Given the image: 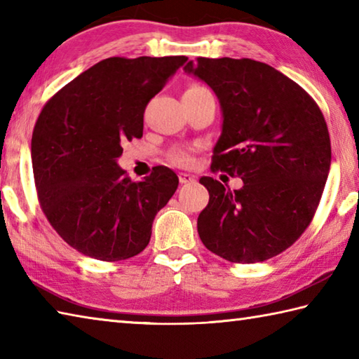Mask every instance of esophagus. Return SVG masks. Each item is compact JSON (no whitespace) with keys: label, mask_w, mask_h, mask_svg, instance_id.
Masks as SVG:
<instances>
[{"label":"esophagus","mask_w":359,"mask_h":359,"mask_svg":"<svg viewBox=\"0 0 359 359\" xmlns=\"http://www.w3.org/2000/svg\"><path fill=\"white\" fill-rule=\"evenodd\" d=\"M179 180L180 184H191V182H194V175L188 172H179Z\"/></svg>","instance_id":"obj_1"}]
</instances>
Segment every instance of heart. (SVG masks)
Listing matches in <instances>:
<instances>
[{
  "instance_id": "b5f03b06",
  "label": "heart",
  "mask_w": 359,
  "mask_h": 359,
  "mask_svg": "<svg viewBox=\"0 0 359 359\" xmlns=\"http://www.w3.org/2000/svg\"><path fill=\"white\" fill-rule=\"evenodd\" d=\"M168 158H170L171 163L177 166H189L193 163V154L188 147H172V149L168 152Z\"/></svg>"
}]
</instances>
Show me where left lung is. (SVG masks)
<instances>
[{
    "label": "left lung",
    "mask_w": 359,
    "mask_h": 359,
    "mask_svg": "<svg viewBox=\"0 0 359 359\" xmlns=\"http://www.w3.org/2000/svg\"><path fill=\"white\" fill-rule=\"evenodd\" d=\"M185 73L199 77L221 104L215 170L238 175L231 189L213 177L198 217L203 245L231 263L282 254L310 226L328 177L332 144L325 118L299 83L252 59L198 57Z\"/></svg>",
    "instance_id": "8db88e82"
}]
</instances>
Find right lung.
<instances>
[{
  "mask_svg": "<svg viewBox=\"0 0 359 359\" xmlns=\"http://www.w3.org/2000/svg\"><path fill=\"white\" fill-rule=\"evenodd\" d=\"M185 62V55L104 59L41 110L31 142L37 196L49 224L81 254L119 262L149 244L154 217L179 177L156 166L132 182L118 158L124 142L143 137L147 102Z\"/></svg>",
  "mask_w": 359,
  "mask_h": 359,
  "instance_id": "obj_1",
  "label": "right lung"
}]
</instances>
